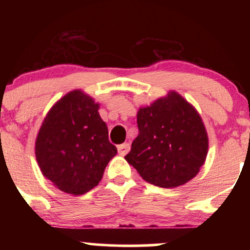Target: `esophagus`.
Returning a JSON list of instances; mask_svg holds the SVG:
<instances>
[{
	"label": "esophagus",
	"mask_w": 250,
	"mask_h": 250,
	"mask_svg": "<svg viewBox=\"0 0 250 250\" xmlns=\"http://www.w3.org/2000/svg\"><path fill=\"white\" fill-rule=\"evenodd\" d=\"M117 150H119L120 155L125 156V155H127L129 153V150H130V145H129V143H123V145L117 147Z\"/></svg>",
	"instance_id": "34e87169"
}]
</instances>
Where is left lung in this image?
Segmentation results:
<instances>
[{"label": "left lung", "mask_w": 250, "mask_h": 250, "mask_svg": "<svg viewBox=\"0 0 250 250\" xmlns=\"http://www.w3.org/2000/svg\"><path fill=\"white\" fill-rule=\"evenodd\" d=\"M139 135L125 159L151 185L174 188L199 173L208 136L195 108L175 91L137 113Z\"/></svg>", "instance_id": "1"}]
</instances>
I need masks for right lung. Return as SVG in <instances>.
<instances>
[{
  "mask_svg": "<svg viewBox=\"0 0 250 250\" xmlns=\"http://www.w3.org/2000/svg\"><path fill=\"white\" fill-rule=\"evenodd\" d=\"M97 110L91 97L70 91L50 109L37 135L42 174L64 193L82 195L96 187L117 153Z\"/></svg>",
  "mask_w": 250,
  "mask_h": 250,
  "instance_id": "add662e5",
  "label": "right lung"
}]
</instances>
